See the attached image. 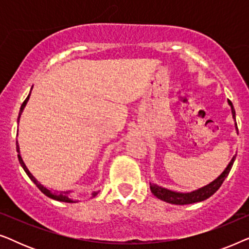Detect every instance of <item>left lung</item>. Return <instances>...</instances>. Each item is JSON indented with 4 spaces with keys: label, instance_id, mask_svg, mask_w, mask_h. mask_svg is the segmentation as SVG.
I'll return each instance as SVG.
<instances>
[{
    "label": "left lung",
    "instance_id": "obj_1",
    "mask_svg": "<svg viewBox=\"0 0 249 249\" xmlns=\"http://www.w3.org/2000/svg\"><path fill=\"white\" fill-rule=\"evenodd\" d=\"M228 104L230 105L231 107V114H232V119L236 121V111H234L233 105L231 103V101L228 100ZM234 128H236V131L238 132V127L237 122H234ZM236 155L234 154L229 162V164L227 165V168L223 170L222 173L213 180L212 182H210L209 185L200 187V188L193 190V192L188 193H181V192H175V190L164 188V187H161L156 183H151L149 182V188H151V192L155 197H158L159 199L163 200V202L175 204V205H187V204H193V203H198L202 202V200H205L213 195L214 193L216 192L217 189L220 188L224 179L227 178L228 175H229L231 168H232L234 160H236Z\"/></svg>",
    "mask_w": 249,
    "mask_h": 249
}]
</instances>
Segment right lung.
I'll use <instances>...</instances> for the list:
<instances>
[{"label":"right lung","mask_w":249,"mask_h":249,"mask_svg":"<svg viewBox=\"0 0 249 249\" xmlns=\"http://www.w3.org/2000/svg\"><path fill=\"white\" fill-rule=\"evenodd\" d=\"M32 89H33V87H32ZM32 89H30L29 95H28V96H27L25 102H23V103H22L21 107H20L19 117H18V124H19L20 117H21V114H22V112H23V108L26 107V105H27V103H28V101H29L30 94H32ZM17 152H18V160H19L20 165H21L22 169L25 170V172L27 173V176L29 177V179L32 180L34 183H35V185L37 186V188H38L40 192L44 194V195H46L47 197H50V198H52L54 200H59V202H64V203H76V202H79V200H78V199H73L72 197H70L71 196V193H72L73 190H66V192H62V190H61V192H60V190H53V189H51V188H47V187L44 186L42 182L38 181V180H37L35 177H34L33 173L29 171V169L27 168V165L25 164V162H23V160L21 158V154H20V147H19L18 141H17ZM98 192H100V190L91 193V196L90 197L96 196L97 194H98Z\"/></svg>","instance_id":"right-lung-1"}]
</instances>
